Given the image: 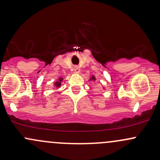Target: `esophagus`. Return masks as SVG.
<instances>
[{"instance_id": "esophagus-1", "label": "esophagus", "mask_w": 160, "mask_h": 160, "mask_svg": "<svg viewBox=\"0 0 160 160\" xmlns=\"http://www.w3.org/2000/svg\"><path fill=\"white\" fill-rule=\"evenodd\" d=\"M74 72L75 73H79L80 72V68L78 66H75L74 67Z\"/></svg>"}]
</instances>
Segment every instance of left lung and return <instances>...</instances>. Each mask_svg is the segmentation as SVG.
Wrapping results in <instances>:
<instances>
[{
  "mask_svg": "<svg viewBox=\"0 0 160 160\" xmlns=\"http://www.w3.org/2000/svg\"><path fill=\"white\" fill-rule=\"evenodd\" d=\"M90 80H93V81H95V77H94V76H92V78H90Z\"/></svg>",
  "mask_w": 160,
  "mask_h": 160,
  "instance_id": "obj_1",
  "label": "left lung"
}]
</instances>
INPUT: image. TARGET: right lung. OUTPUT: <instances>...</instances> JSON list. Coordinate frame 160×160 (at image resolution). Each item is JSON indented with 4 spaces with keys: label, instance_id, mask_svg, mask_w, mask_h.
Returning <instances> with one entry per match:
<instances>
[{
    "label": "right lung",
    "instance_id": "add662e5",
    "mask_svg": "<svg viewBox=\"0 0 160 160\" xmlns=\"http://www.w3.org/2000/svg\"><path fill=\"white\" fill-rule=\"evenodd\" d=\"M62 81V78H59V80L57 81V82H55L54 85H56V88H59L60 86H61V82Z\"/></svg>",
    "mask_w": 160,
    "mask_h": 160
}]
</instances>
